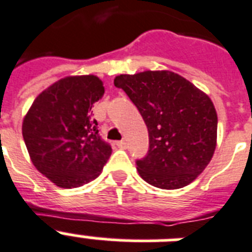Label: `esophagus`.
Wrapping results in <instances>:
<instances>
[{"label":"esophagus","instance_id":"34e87169","mask_svg":"<svg viewBox=\"0 0 252 252\" xmlns=\"http://www.w3.org/2000/svg\"><path fill=\"white\" fill-rule=\"evenodd\" d=\"M116 146H118L119 149H126V141H118V142H116Z\"/></svg>","mask_w":252,"mask_h":252}]
</instances>
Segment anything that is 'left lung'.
Returning a JSON list of instances; mask_svg holds the SVG:
<instances>
[{
	"mask_svg": "<svg viewBox=\"0 0 252 252\" xmlns=\"http://www.w3.org/2000/svg\"><path fill=\"white\" fill-rule=\"evenodd\" d=\"M114 84L128 94L149 129V154L137 160L141 178L162 189L192 183L217 147L218 115L210 97L169 70L120 74Z\"/></svg>",
	"mask_w": 252,
	"mask_h": 252,
	"instance_id": "left-lung-1",
	"label": "left lung"
}]
</instances>
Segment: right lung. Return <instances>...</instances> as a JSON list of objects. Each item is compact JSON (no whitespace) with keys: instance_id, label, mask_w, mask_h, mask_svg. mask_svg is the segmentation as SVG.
<instances>
[{"instance_id":"1","label":"right lung","mask_w":252,"mask_h":252,"mask_svg":"<svg viewBox=\"0 0 252 252\" xmlns=\"http://www.w3.org/2000/svg\"><path fill=\"white\" fill-rule=\"evenodd\" d=\"M103 94L96 75L65 77L38 94L24 116L23 137L32 162L58 187L94 181L111 155L91 111Z\"/></svg>"}]
</instances>
